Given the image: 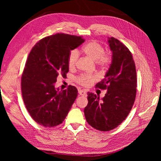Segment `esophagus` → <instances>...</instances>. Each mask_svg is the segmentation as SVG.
Segmentation results:
<instances>
[{
  "instance_id": "1",
  "label": "esophagus",
  "mask_w": 161,
  "mask_h": 161,
  "mask_svg": "<svg viewBox=\"0 0 161 161\" xmlns=\"http://www.w3.org/2000/svg\"><path fill=\"white\" fill-rule=\"evenodd\" d=\"M79 93L81 96H86V91L85 90H79Z\"/></svg>"
}]
</instances>
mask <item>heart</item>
I'll list each match as a JSON object with an SVG mask.
<instances>
[{"mask_svg":"<svg viewBox=\"0 0 161 161\" xmlns=\"http://www.w3.org/2000/svg\"><path fill=\"white\" fill-rule=\"evenodd\" d=\"M82 52L92 60L96 61L102 66H107L111 62L109 53H104V47L97 41H91L82 47ZM79 57V52L77 50L70 51L68 58V65L70 69H73L76 66ZM95 76L90 75H81L77 77L76 80L83 86L91 85L95 79Z\"/></svg>","mask_w":161,"mask_h":161,"instance_id":"obj_1","label":"heart"}]
</instances>
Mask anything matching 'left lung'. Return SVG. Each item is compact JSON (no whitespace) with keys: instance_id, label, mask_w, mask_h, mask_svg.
I'll use <instances>...</instances> for the list:
<instances>
[{"instance_id":"8db88e82","label":"left lung","mask_w":161,"mask_h":161,"mask_svg":"<svg viewBox=\"0 0 161 161\" xmlns=\"http://www.w3.org/2000/svg\"><path fill=\"white\" fill-rule=\"evenodd\" d=\"M112 52L111 63L105 78L96 85L107 89L101 99L87 92L88 105L84 109L88 124L99 131L115 128L127 118L134 105L137 77L135 63L128 48L117 39L108 37Z\"/></svg>"}]
</instances>
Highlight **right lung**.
<instances>
[{"label": "right lung", "mask_w": 161, "mask_h": 161, "mask_svg": "<svg viewBox=\"0 0 161 161\" xmlns=\"http://www.w3.org/2000/svg\"><path fill=\"white\" fill-rule=\"evenodd\" d=\"M85 40L80 36L65 33L42 39L29 54L21 77L24 103L33 120L44 127L62 123L78 95L70 85L68 89L56 88L57 77L69 70L68 58L71 50Z\"/></svg>", "instance_id": "1"}]
</instances>
